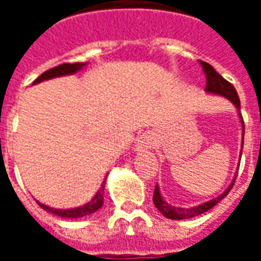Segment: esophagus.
<instances>
[{
  "mask_svg": "<svg viewBox=\"0 0 261 261\" xmlns=\"http://www.w3.org/2000/svg\"><path fill=\"white\" fill-rule=\"evenodd\" d=\"M151 144H152V136H151L149 133H145V134H142V136L138 138L136 147L138 151H145V149H148V148L151 147Z\"/></svg>",
  "mask_w": 261,
  "mask_h": 261,
  "instance_id": "34e87169",
  "label": "esophagus"
}]
</instances>
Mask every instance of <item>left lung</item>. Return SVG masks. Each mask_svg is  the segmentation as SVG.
<instances>
[{
    "mask_svg": "<svg viewBox=\"0 0 261 261\" xmlns=\"http://www.w3.org/2000/svg\"><path fill=\"white\" fill-rule=\"evenodd\" d=\"M200 65L202 67V71H204V74H205V82H207V88H205V91L211 92V93H217V95H221V96L228 97L230 102L233 103L236 108H238V110H241V100H239L238 92H236V89L233 88V85L225 80L222 75H219L218 72L214 69L213 65H210L208 63H205V61H200ZM242 125H243V134H245V124H243V121H242ZM242 148H243V144H242ZM235 179H233V181H232V185L225 190L224 194H221V196L215 197L214 200H210V201L207 202H202L201 205H197V207H193V208H179V207H173V205H169V204L162 198V196H161V193H159V187L155 186L153 197H152L153 204H155V207L158 208L159 211H161V214H164L166 218H169V219L193 218V217H197V215L204 214L205 211H208V210H211L214 205H217V204H218V202L230 192V189H232L233 185H235Z\"/></svg>",
    "mask_w": 261,
    "mask_h": 261,
    "instance_id": "8db88e82",
    "label": "left lung"
}]
</instances>
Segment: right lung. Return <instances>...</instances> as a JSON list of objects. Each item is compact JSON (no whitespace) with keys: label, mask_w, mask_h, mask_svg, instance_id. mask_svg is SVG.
<instances>
[{"label":"right lung","mask_w":261,"mask_h":261,"mask_svg":"<svg viewBox=\"0 0 261 261\" xmlns=\"http://www.w3.org/2000/svg\"><path fill=\"white\" fill-rule=\"evenodd\" d=\"M84 63H64V64H60L54 68H50L47 71H44L39 78L33 81V84H39L44 80H50V78H56V76H61V75H68L74 74L76 71H80L82 67H84ZM103 193H105V181L102 183V187L99 189V192L96 193V196L92 198V201H89L85 205L78 208H72V210H56V208H50L44 204H40L37 201V204L42 208H44L48 213H53L59 217H63V218H81V217H85V215H89V214L95 213L99 208L103 205Z\"/></svg>","instance_id":"right-lung-1"}]
</instances>
